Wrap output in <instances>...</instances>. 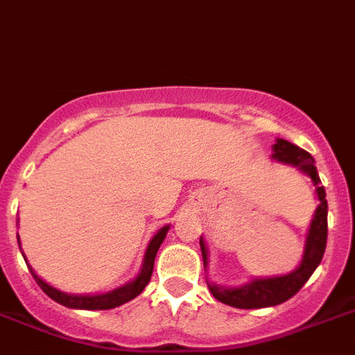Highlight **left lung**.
<instances>
[{"instance_id": "left-lung-1", "label": "left lung", "mask_w": 355, "mask_h": 355, "mask_svg": "<svg viewBox=\"0 0 355 355\" xmlns=\"http://www.w3.org/2000/svg\"><path fill=\"white\" fill-rule=\"evenodd\" d=\"M273 152H275L273 153V159L280 160V162H286V164L297 166V168H300L302 171H306L313 178L320 205L316 209L313 223H311L304 259H302L300 266L293 271V273L284 277H273V279H259L250 282V284L234 289H225L218 288L214 284H207L216 300L223 302L227 306L237 307V309H261V307L279 306L282 302L295 297L302 289V286L306 284L309 277L313 275V271L322 263L323 252H325L327 200L325 189H323V186H320V177L318 171H316V166H314V159L311 157L309 152L295 146V144H291L286 139H277V144L273 146ZM200 246H202L203 268H205L207 266V250H205V245H203L202 239H200Z\"/></svg>"}]
</instances>
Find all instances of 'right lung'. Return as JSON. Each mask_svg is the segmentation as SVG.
<instances>
[{
	"instance_id": "obj_1",
	"label": "right lung",
	"mask_w": 355,
	"mask_h": 355,
	"mask_svg": "<svg viewBox=\"0 0 355 355\" xmlns=\"http://www.w3.org/2000/svg\"><path fill=\"white\" fill-rule=\"evenodd\" d=\"M168 229H169L168 225H166V227H162V229L157 232V236L153 237L152 241H150V245H148L146 255H144L143 270H141L139 277H137L134 282H130V284L123 286V288L116 289V291H112V293H105V295H91V297H89V295H82V297H78V295H66V293L58 291V289H55V288H51L49 284H46L44 280H41L39 277L35 275V273H33L32 268H30V273H32V277L35 279L37 284H39V288H41L49 298H53L55 302L62 304V306L73 307V309H89V311L114 309V307L123 306L125 302L132 300V298H135L137 295H141V293H143V289L146 288V284L150 282V279H152L153 261H155L157 250H159L160 243L164 241L166 234H168ZM17 243H19V237H17Z\"/></svg>"
}]
</instances>
